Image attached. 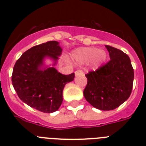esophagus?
<instances>
[{
    "label": "esophagus",
    "instance_id": "esophagus-1",
    "mask_svg": "<svg viewBox=\"0 0 146 146\" xmlns=\"http://www.w3.org/2000/svg\"><path fill=\"white\" fill-rule=\"evenodd\" d=\"M75 75H76V76H82V75H84V72L81 70H78L75 72Z\"/></svg>",
    "mask_w": 146,
    "mask_h": 146
}]
</instances>
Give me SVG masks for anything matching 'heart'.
Instances as JSON below:
<instances>
[{
    "label": "heart",
    "instance_id": "1",
    "mask_svg": "<svg viewBox=\"0 0 146 146\" xmlns=\"http://www.w3.org/2000/svg\"><path fill=\"white\" fill-rule=\"evenodd\" d=\"M73 56L78 62L85 64L90 62L93 67L98 68L106 61L107 56L104 50H98L93 47H85L75 50Z\"/></svg>",
    "mask_w": 146,
    "mask_h": 146
}]
</instances>
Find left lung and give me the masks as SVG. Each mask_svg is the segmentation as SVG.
<instances>
[{
	"label": "left lung",
	"mask_w": 146,
	"mask_h": 146,
	"mask_svg": "<svg viewBox=\"0 0 146 146\" xmlns=\"http://www.w3.org/2000/svg\"><path fill=\"white\" fill-rule=\"evenodd\" d=\"M105 47L110 61L96 71L85 75L87 84L84 96L93 107L109 111L117 108L129 98L134 75L127 54L110 45Z\"/></svg>",
	"instance_id": "1"
}]
</instances>
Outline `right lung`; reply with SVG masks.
Returning <instances> with one entry per match:
<instances>
[{
	"label": "right lung",
	"instance_id": "add662e5",
	"mask_svg": "<svg viewBox=\"0 0 146 146\" xmlns=\"http://www.w3.org/2000/svg\"><path fill=\"white\" fill-rule=\"evenodd\" d=\"M62 51L58 42L49 41L32 47L17 59L12 82L23 102L45 113L59 110L63 101L64 86L75 77L74 73L63 75L54 68ZM45 58L54 61L53 67H44Z\"/></svg>",
	"mask_w": 146,
	"mask_h": 146
}]
</instances>
